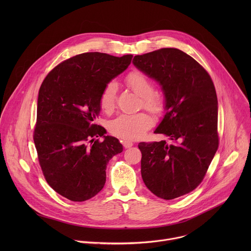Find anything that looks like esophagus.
<instances>
[{"instance_id": "34e87169", "label": "esophagus", "mask_w": 251, "mask_h": 251, "mask_svg": "<svg viewBox=\"0 0 251 251\" xmlns=\"http://www.w3.org/2000/svg\"><path fill=\"white\" fill-rule=\"evenodd\" d=\"M123 147L125 148V149H128V148H131L132 146H133V143L131 142V141H127V140H125V141H123Z\"/></svg>"}]
</instances>
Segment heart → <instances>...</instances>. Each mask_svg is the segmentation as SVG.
I'll use <instances>...</instances> for the list:
<instances>
[{
	"label": "heart",
	"mask_w": 251,
	"mask_h": 251,
	"mask_svg": "<svg viewBox=\"0 0 251 251\" xmlns=\"http://www.w3.org/2000/svg\"><path fill=\"white\" fill-rule=\"evenodd\" d=\"M127 85L140 97L145 109L154 114H161L165 109V100L162 95L155 91L154 82L138 70L130 73L125 79ZM117 84L108 82L103 88L99 104L106 113H111L116 106ZM153 118L148 113L121 114L110 121L109 131L114 136L124 140H139L153 126Z\"/></svg>",
	"instance_id": "1"
}]
</instances>
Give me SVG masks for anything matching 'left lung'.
Returning a JSON list of instances; mask_svg holds the SVG:
<instances>
[{"label":"left lung","mask_w":251,"mask_h":251,"mask_svg":"<svg viewBox=\"0 0 251 251\" xmlns=\"http://www.w3.org/2000/svg\"><path fill=\"white\" fill-rule=\"evenodd\" d=\"M133 64L161 85L166 114L155 133L176 142L139 143L142 178L155 196L173 200L201 183L219 148L216 88L206 70L177 49L136 55Z\"/></svg>","instance_id":"left-lung-1"}]
</instances>
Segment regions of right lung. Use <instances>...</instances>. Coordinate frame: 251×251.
<instances>
[{
    "label": "right lung",
    "instance_id": "1",
    "mask_svg": "<svg viewBox=\"0 0 251 251\" xmlns=\"http://www.w3.org/2000/svg\"><path fill=\"white\" fill-rule=\"evenodd\" d=\"M133 55L85 52L55 66L43 81L33 141L48 184L73 201L96 196L109 160L123 151L117 138L95 124L105 85L122 74ZM100 135L104 140L99 142Z\"/></svg>",
    "mask_w": 251,
    "mask_h": 251
}]
</instances>
